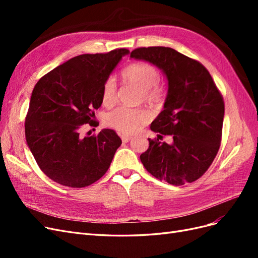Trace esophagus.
Returning <instances> with one entry per match:
<instances>
[{"instance_id":"obj_1","label":"esophagus","mask_w":258,"mask_h":258,"mask_svg":"<svg viewBox=\"0 0 258 258\" xmlns=\"http://www.w3.org/2000/svg\"><path fill=\"white\" fill-rule=\"evenodd\" d=\"M120 138H121V141H122V142H124V143L129 142L130 140H131V137H130V136H126V135H122Z\"/></svg>"}]
</instances>
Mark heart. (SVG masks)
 I'll return each mask as SVG.
<instances>
[{
	"mask_svg": "<svg viewBox=\"0 0 258 258\" xmlns=\"http://www.w3.org/2000/svg\"><path fill=\"white\" fill-rule=\"evenodd\" d=\"M123 81L132 83L142 89V98L148 102H159L165 96V87L158 83V70L148 62H134L121 71ZM117 100V85L113 77H108L103 85L102 103L113 105ZM148 119L144 108L119 106L106 115L107 126L120 134L131 135Z\"/></svg>",
	"mask_w": 258,
	"mask_h": 258,
	"instance_id": "1",
	"label": "heart"
}]
</instances>
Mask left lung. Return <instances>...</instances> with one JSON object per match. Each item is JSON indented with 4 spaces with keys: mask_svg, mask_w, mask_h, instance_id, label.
I'll use <instances>...</instances> for the list:
<instances>
[{
    "mask_svg": "<svg viewBox=\"0 0 258 258\" xmlns=\"http://www.w3.org/2000/svg\"><path fill=\"white\" fill-rule=\"evenodd\" d=\"M130 57L156 66L168 80L163 110L151 124L159 135L148 139L150 146L140 159L160 181L175 186L196 181L221 145L225 105L220 90L199 61L173 48L141 47ZM162 135L171 136L170 145L159 141Z\"/></svg>",
    "mask_w": 258,
    "mask_h": 258,
    "instance_id": "1",
    "label": "left lung"
}]
</instances>
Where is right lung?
I'll use <instances>...</instances> for the list:
<instances>
[{"label": "right lung", "instance_id": "1", "mask_svg": "<svg viewBox=\"0 0 258 258\" xmlns=\"http://www.w3.org/2000/svg\"><path fill=\"white\" fill-rule=\"evenodd\" d=\"M126 48L85 53L51 70L36 83L25 122L27 144L38 167L56 183L86 187L102 177L121 144L112 129L83 136L86 123L96 126L105 81Z\"/></svg>", "mask_w": 258, "mask_h": 258}]
</instances>
